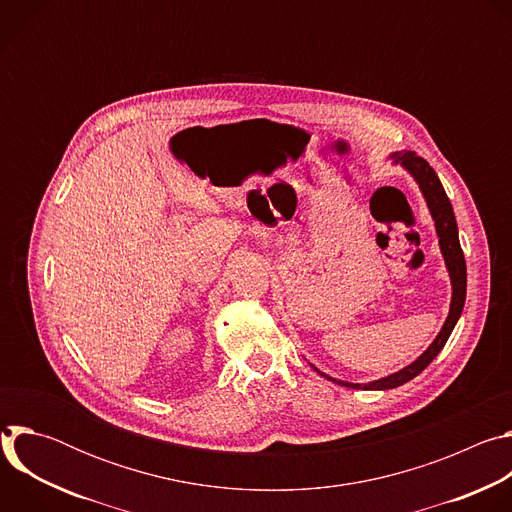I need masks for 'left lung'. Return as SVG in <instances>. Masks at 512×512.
Here are the masks:
<instances>
[{"label": "left lung", "instance_id": "1", "mask_svg": "<svg viewBox=\"0 0 512 512\" xmlns=\"http://www.w3.org/2000/svg\"><path fill=\"white\" fill-rule=\"evenodd\" d=\"M395 164H401L411 176L413 180L419 184V190L427 202V208L431 212V218L435 223V233L437 237H440V249H442V255H444V261H446V267H448V273H450V279H452V304H450V314L440 330V334L435 336V340L427 346V350L417 358L413 360L411 364H407L405 369L389 375V377H383L379 381H371V383H346V381H338L334 377H328L326 373L318 371L314 364V371L318 375H322L324 379L336 383V385H342V387H348V389H369V391H387V389H395V387H401L405 385L407 381L415 379L427 364L440 354V350L446 346L454 326L458 324L460 316H462V310H464V302H466V261H464V253H462V247H460V239H458V225H456V216H454V208H452V202L440 182V178H437V174L433 172V168L423 160L419 158L415 152H395L389 156Z\"/></svg>", "mask_w": 512, "mask_h": 512}]
</instances>
